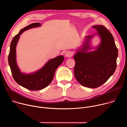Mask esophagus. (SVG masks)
<instances>
[{"mask_svg": "<svg viewBox=\"0 0 127 127\" xmlns=\"http://www.w3.org/2000/svg\"><path fill=\"white\" fill-rule=\"evenodd\" d=\"M65 55L66 57H71L72 56V53L71 51H67L65 53Z\"/></svg>", "mask_w": 127, "mask_h": 127, "instance_id": "obj_1", "label": "esophagus"}]
</instances>
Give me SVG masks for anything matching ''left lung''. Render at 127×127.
<instances>
[{"mask_svg": "<svg viewBox=\"0 0 127 127\" xmlns=\"http://www.w3.org/2000/svg\"><path fill=\"white\" fill-rule=\"evenodd\" d=\"M97 31L101 43L96 50L86 52L93 35L86 36L84 46L74 56V75L78 82L89 88H97L114 74L117 67L118 50L112 34L102 25L93 27Z\"/></svg>", "mask_w": 127, "mask_h": 127, "instance_id": "obj_1", "label": "left lung"}]
</instances>
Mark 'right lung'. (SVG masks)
<instances>
[{
	"mask_svg": "<svg viewBox=\"0 0 127 127\" xmlns=\"http://www.w3.org/2000/svg\"><path fill=\"white\" fill-rule=\"evenodd\" d=\"M41 26L40 23H35L22 29L12 39L8 57L9 65L14 80L19 85L31 90H41L49 85L53 80L56 69L64 60L63 56H59L49 60L41 69L34 73L25 74L21 73L17 66L15 59L16 45L20 34L28 29Z\"/></svg>",
	"mask_w": 127,
	"mask_h": 127,
	"instance_id": "right-lung-1",
	"label": "right lung"
}]
</instances>
